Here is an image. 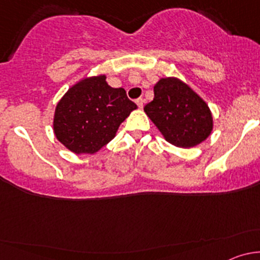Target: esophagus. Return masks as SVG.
<instances>
[{
  "label": "esophagus",
  "mask_w": 260,
  "mask_h": 260,
  "mask_svg": "<svg viewBox=\"0 0 260 260\" xmlns=\"http://www.w3.org/2000/svg\"><path fill=\"white\" fill-rule=\"evenodd\" d=\"M136 103H137L138 108H143V103H145V99H143V98L136 99Z\"/></svg>",
  "instance_id": "1"
}]
</instances>
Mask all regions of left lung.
Wrapping results in <instances>:
<instances>
[{
	"label": "left lung",
	"instance_id": "1",
	"mask_svg": "<svg viewBox=\"0 0 260 260\" xmlns=\"http://www.w3.org/2000/svg\"><path fill=\"white\" fill-rule=\"evenodd\" d=\"M153 90V101L146 104L145 112L167 142L188 148L210 136V109L190 86L176 78H166Z\"/></svg>",
	"mask_w": 260,
	"mask_h": 260
}]
</instances>
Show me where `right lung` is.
I'll list each match as a JSON object with an SVG mask.
<instances>
[{
	"label": "right lung",
	"instance_id": "add662e5",
	"mask_svg": "<svg viewBox=\"0 0 260 260\" xmlns=\"http://www.w3.org/2000/svg\"><path fill=\"white\" fill-rule=\"evenodd\" d=\"M137 108L123 88H112L106 77L86 78L57 103L54 132L74 153H95L114 138L120 123Z\"/></svg>",
	"mask_w": 260,
	"mask_h": 260
}]
</instances>
